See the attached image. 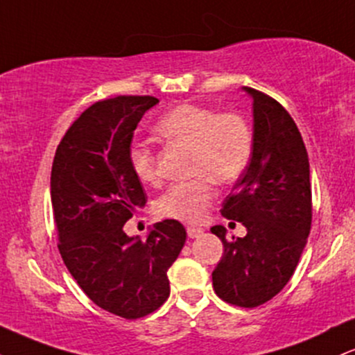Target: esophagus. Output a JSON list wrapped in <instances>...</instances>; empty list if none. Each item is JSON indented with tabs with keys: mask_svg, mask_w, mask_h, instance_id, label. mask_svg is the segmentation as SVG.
<instances>
[{
	"mask_svg": "<svg viewBox=\"0 0 355 355\" xmlns=\"http://www.w3.org/2000/svg\"><path fill=\"white\" fill-rule=\"evenodd\" d=\"M187 234H189L190 239H197L200 237V235L203 234V229H200V227H187Z\"/></svg>",
	"mask_w": 355,
	"mask_h": 355,
	"instance_id": "1",
	"label": "esophagus"
}]
</instances>
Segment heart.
Here are the masks:
<instances>
[{
    "label": "heart",
    "instance_id": "b5f03b06",
    "mask_svg": "<svg viewBox=\"0 0 355 355\" xmlns=\"http://www.w3.org/2000/svg\"><path fill=\"white\" fill-rule=\"evenodd\" d=\"M157 133L170 144L190 150L189 173L193 180L175 183L157 200L160 217L195 223L214 202L215 183L232 185L247 172L254 157L255 135L242 113L197 103H182L158 120ZM130 166L141 183L160 182L157 157L146 145H133Z\"/></svg>",
    "mask_w": 355,
    "mask_h": 355
}]
</instances>
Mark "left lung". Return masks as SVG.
I'll use <instances>...</instances> for the list:
<instances>
[{"mask_svg":"<svg viewBox=\"0 0 355 355\" xmlns=\"http://www.w3.org/2000/svg\"><path fill=\"white\" fill-rule=\"evenodd\" d=\"M255 148L243 177L222 203V215L237 220L247 235L227 237L215 267V294L237 307H259L287 285L307 243L312 223L309 157L295 121L279 101L254 88Z\"/></svg>","mask_w":355,"mask_h":355,"instance_id":"1","label":"left lung"}]
</instances>
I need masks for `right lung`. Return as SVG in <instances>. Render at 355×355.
<instances>
[{
  "instance_id": "add662e5",
  "label": "right lung",
  "mask_w": 355,
  "mask_h": 355,
  "mask_svg": "<svg viewBox=\"0 0 355 355\" xmlns=\"http://www.w3.org/2000/svg\"><path fill=\"white\" fill-rule=\"evenodd\" d=\"M155 96L120 95L85 110L61 138L51 166V207L58 250L73 279L98 307L133 320L170 295L166 272L185 243L177 220L148 239L123 232L146 193L130 166L133 132Z\"/></svg>"
}]
</instances>
